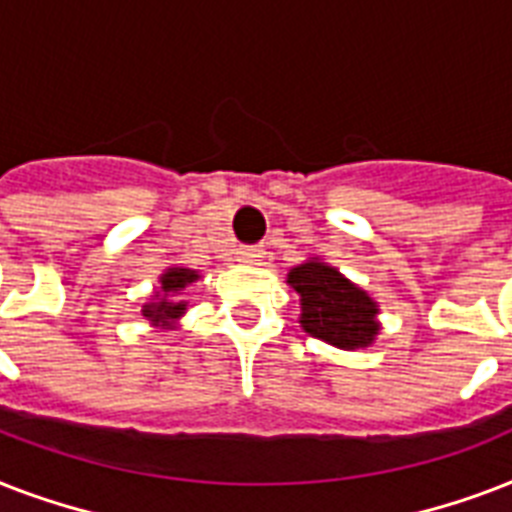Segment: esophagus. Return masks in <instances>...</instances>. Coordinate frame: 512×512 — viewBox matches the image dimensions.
<instances>
[{
	"label": "esophagus",
	"instance_id": "esophagus-1",
	"mask_svg": "<svg viewBox=\"0 0 512 512\" xmlns=\"http://www.w3.org/2000/svg\"><path fill=\"white\" fill-rule=\"evenodd\" d=\"M263 249L260 247H241L239 252H236V260L244 265H260V260H263Z\"/></svg>",
	"mask_w": 512,
	"mask_h": 512
}]
</instances>
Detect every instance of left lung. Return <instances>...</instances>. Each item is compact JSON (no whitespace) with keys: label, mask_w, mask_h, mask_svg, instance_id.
<instances>
[{"label":"left lung","mask_w":512,"mask_h":512,"mask_svg":"<svg viewBox=\"0 0 512 512\" xmlns=\"http://www.w3.org/2000/svg\"><path fill=\"white\" fill-rule=\"evenodd\" d=\"M287 281L300 295V327L311 337L335 348L356 350L372 345L380 335L377 303L319 257L292 268Z\"/></svg>","instance_id":"8db88e82"}]
</instances>
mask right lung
Returning <instances> with one entry per match:
<instances>
[{
    "label": "right lung",
    "mask_w": 512,
    "mask_h": 512,
    "mask_svg": "<svg viewBox=\"0 0 512 512\" xmlns=\"http://www.w3.org/2000/svg\"><path fill=\"white\" fill-rule=\"evenodd\" d=\"M199 279V273L191 271V268H167V271L159 276V292H154V303L143 305V316H146L151 324H162V327H170L172 321H177L185 313V300H170V297L180 295L188 284Z\"/></svg>",
    "instance_id": "right-lung-1"
}]
</instances>
